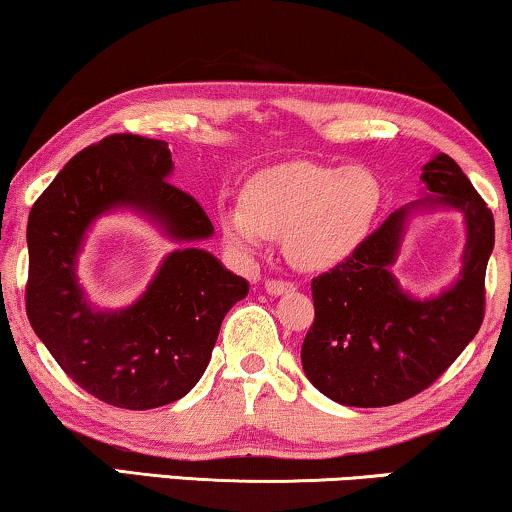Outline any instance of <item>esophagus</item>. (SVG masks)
I'll return each instance as SVG.
<instances>
[{"label": "esophagus", "mask_w": 512, "mask_h": 512, "mask_svg": "<svg viewBox=\"0 0 512 512\" xmlns=\"http://www.w3.org/2000/svg\"><path fill=\"white\" fill-rule=\"evenodd\" d=\"M265 291H268L270 296H284V293L296 291V286L291 282H282V279H268V282H265Z\"/></svg>", "instance_id": "34e87169"}]
</instances>
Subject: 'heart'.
Returning a JSON list of instances; mask_svg holds the SVG:
<instances>
[{
    "label": "heart",
    "instance_id": "obj_1",
    "mask_svg": "<svg viewBox=\"0 0 512 512\" xmlns=\"http://www.w3.org/2000/svg\"><path fill=\"white\" fill-rule=\"evenodd\" d=\"M380 205L382 184L366 165L289 160L251 174L242 205L221 207L219 226L240 258H251L270 235L282 233L293 268L321 272L354 254Z\"/></svg>",
    "mask_w": 512,
    "mask_h": 512
}]
</instances>
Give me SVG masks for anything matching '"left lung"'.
I'll return each mask as SVG.
<instances>
[{"label":"left lung","instance_id":"8db88e82","mask_svg":"<svg viewBox=\"0 0 512 512\" xmlns=\"http://www.w3.org/2000/svg\"><path fill=\"white\" fill-rule=\"evenodd\" d=\"M419 200L396 209L338 268L312 279L314 324L303 370L321 394L349 408H382L419 394L480 331L494 219L461 167L436 153L422 167ZM459 211L467 242L455 282L417 297L390 270L419 215Z\"/></svg>","mask_w":512,"mask_h":512}]
</instances>
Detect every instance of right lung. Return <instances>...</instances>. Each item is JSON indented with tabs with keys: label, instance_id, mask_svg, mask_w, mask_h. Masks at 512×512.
<instances>
[{
	"label": "right lung",
	"instance_id": "right-lung-1",
	"mask_svg": "<svg viewBox=\"0 0 512 512\" xmlns=\"http://www.w3.org/2000/svg\"><path fill=\"white\" fill-rule=\"evenodd\" d=\"M167 142L111 135L62 167L27 221V319L58 366L100 401L151 410L179 401L205 373L221 321L249 293L200 242L212 221L170 184ZM135 213L175 244L143 296L100 308L78 279L87 235L104 215Z\"/></svg>",
	"mask_w": 512,
	"mask_h": 512
}]
</instances>
